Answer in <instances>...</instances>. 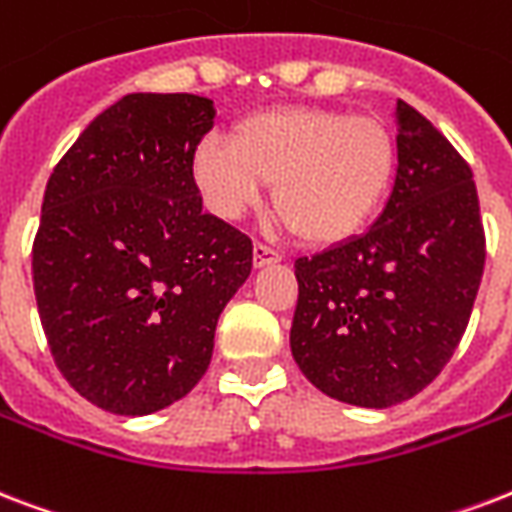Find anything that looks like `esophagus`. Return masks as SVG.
<instances>
[{
    "instance_id": "34e87169",
    "label": "esophagus",
    "mask_w": 512,
    "mask_h": 512,
    "mask_svg": "<svg viewBox=\"0 0 512 512\" xmlns=\"http://www.w3.org/2000/svg\"><path fill=\"white\" fill-rule=\"evenodd\" d=\"M279 260H282V255H279L276 249L260 244V241H257L255 249H252V263H255V268H263V265L279 263Z\"/></svg>"
}]
</instances>
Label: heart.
Returning <instances> with one entry per match:
<instances>
[{
    "label": "heart",
    "instance_id": "obj_1",
    "mask_svg": "<svg viewBox=\"0 0 512 512\" xmlns=\"http://www.w3.org/2000/svg\"><path fill=\"white\" fill-rule=\"evenodd\" d=\"M397 166L392 131L341 109L290 107L241 120L233 142L206 136L193 174L206 206L239 220L273 182V209L308 244H341L381 209Z\"/></svg>",
    "mask_w": 512,
    "mask_h": 512
}]
</instances>
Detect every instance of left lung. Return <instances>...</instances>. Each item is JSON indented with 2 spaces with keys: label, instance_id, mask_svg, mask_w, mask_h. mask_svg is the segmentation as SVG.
<instances>
[{
  "label": "left lung",
  "instance_id": "obj_1",
  "mask_svg": "<svg viewBox=\"0 0 512 512\" xmlns=\"http://www.w3.org/2000/svg\"><path fill=\"white\" fill-rule=\"evenodd\" d=\"M486 263L473 171L397 101V177L362 236L295 260L292 357L319 392L389 408L432 384L462 341Z\"/></svg>",
  "mask_w": 512,
  "mask_h": 512
}]
</instances>
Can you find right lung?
<instances>
[{
    "label": "right lung",
    "mask_w": 512,
    "mask_h": 512,
    "mask_svg": "<svg viewBox=\"0 0 512 512\" xmlns=\"http://www.w3.org/2000/svg\"><path fill=\"white\" fill-rule=\"evenodd\" d=\"M212 99L128 93L58 161L31 249L39 319L74 392L117 416L177 403L212 362L252 241L201 212Z\"/></svg>",
    "instance_id": "1"
}]
</instances>
